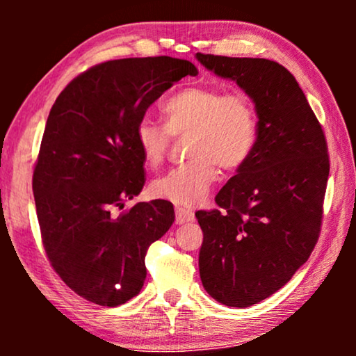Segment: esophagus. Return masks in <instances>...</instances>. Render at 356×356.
<instances>
[{
    "label": "esophagus",
    "mask_w": 356,
    "mask_h": 356,
    "mask_svg": "<svg viewBox=\"0 0 356 356\" xmlns=\"http://www.w3.org/2000/svg\"><path fill=\"white\" fill-rule=\"evenodd\" d=\"M175 216H177L178 225H183V223L194 220V212L189 211V209H184V207L175 209Z\"/></svg>",
    "instance_id": "obj_1"
}]
</instances>
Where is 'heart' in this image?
<instances>
[{
	"mask_svg": "<svg viewBox=\"0 0 356 356\" xmlns=\"http://www.w3.org/2000/svg\"><path fill=\"white\" fill-rule=\"evenodd\" d=\"M165 126L144 118L136 128V144L150 168L163 162L172 136L188 133L191 159L152 183V194L177 206L194 207L207 197L218 167L238 170L248 162L257 140V116L241 92L211 86L178 90L162 106Z\"/></svg>",
	"mask_w": 356,
	"mask_h": 356,
	"instance_id": "b5f03b06",
	"label": "heart"
}]
</instances>
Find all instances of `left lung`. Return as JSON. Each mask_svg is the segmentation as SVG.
Here are the masks:
<instances>
[{
    "label": "left lung",
    "mask_w": 356,
    "mask_h": 356,
    "mask_svg": "<svg viewBox=\"0 0 356 356\" xmlns=\"http://www.w3.org/2000/svg\"><path fill=\"white\" fill-rule=\"evenodd\" d=\"M254 104L257 140L248 162L197 211L199 274L218 303L248 308L274 295L308 261L319 238L329 178L327 144L298 82L279 63L197 53Z\"/></svg>",
    "instance_id": "8db88e82"
}]
</instances>
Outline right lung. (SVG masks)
<instances>
[{
  "label": "right lung",
  "instance_id": "add662e5",
  "mask_svg": "<svg viewBox=\"0 0 356 356\" xmlns=\"http://www.w3.org/2000/svg\"><path fill=\"white\" fill-rule=\"evenodd\" d=\"M193 63L170 56L100 63L58 95L33 170L42 241L53 269L77 295L100 306L123 305L140 291L145 252L175 220L163 199L111 209L143 189L144 160L136 128Z\"/></svg>",
  "mask_w": 356,
  "mask_h": 356
}]
</instances>
